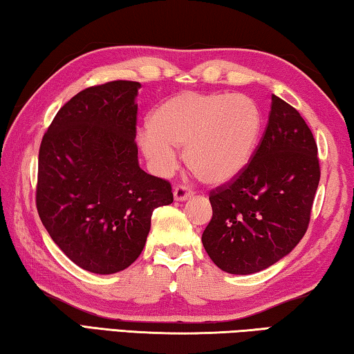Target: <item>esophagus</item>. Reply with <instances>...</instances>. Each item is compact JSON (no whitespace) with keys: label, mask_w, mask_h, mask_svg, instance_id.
<instances>
[{"label":"esophagus","mask_w":354,"mask_h":354,"mask_svg":"<svg viewBox=\"0 0 354 354\" xmlns=\"http://www.w3.org/2000/svg\"><path fill=\"white\" fill-rule=\"evenodd\" d=\"M190 195H192V190L187 187V185H183V184L176 185L175 190H173V196H175L176 201H184L185 198H189Z\"/></svg>","instance_id":"obj_1"}]
</instances>
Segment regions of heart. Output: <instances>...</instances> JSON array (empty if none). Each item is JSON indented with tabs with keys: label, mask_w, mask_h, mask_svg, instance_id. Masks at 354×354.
<instances>
[{
	"label": "heart",
	"mask_w": 354,
	"mask_h": 354,
	"mask_svg": "<svg viewBox=\"0 0 354 354\" xmlns=\"http://www.w3.org/2000/svg\"><path fill=\"white\" fill-rule=\"evenodd\" d=\"M262 113L243 95L183 92L149 115L139 145L153 169L165 175L176 165L173 148H185V164L200 181L220 185L247 169L262 134Z\"/></svg>",
	"instance_id": "heart-1"
}]
</instances>
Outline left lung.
<instances>
[{
	"label": "left lung",
	"mask_w": 354,
	"mask_h": 354,
	"mask_svg": "<svg viewBox=\"0 0 354 354\" xmlns=\"http://www.w3.org/2000/svg\"><path fill=\"white\" fill-rule=\"evenodd\" d=\"M270 109L247 169L209 194L212 218L203 247L232 274L261 272L297 247L319 187L317 143L304 118L274 95Z\"/></svg>",
	"instance_id": "8db88e82"
}]
</instances>
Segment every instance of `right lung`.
<instances>
[{
    "label": "right lung",
    "instance_id": "right-lung-1",
    "mask_svg": "<svg viewBox=\"0 0 354 354\" xmlns=\"http://www.w3.org/2000/svg\"><path fill=\"white\" fill-rule=\"evenodd\" d=\"M139 88L136 81L84 88L40 143L39 217L65 256L92 273L129 267L145 247L154 209L173 203L170 183L139 167Z\"/></svg>",
    "mask_w": 354,
    "mask_h": 354
}]
</instances>
